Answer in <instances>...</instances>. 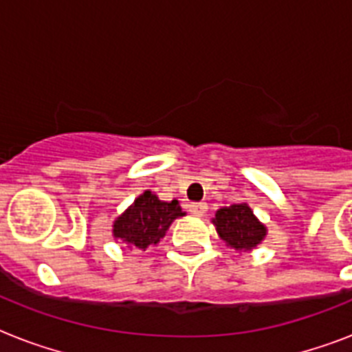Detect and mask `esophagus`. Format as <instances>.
Wrapping results in <instances>:
<instances>
[{"mask_svg": "<svg viewBox=\"0 0 352 352\" xmlns=\"http://www.w3.org/2000/svg\"><path fill=\"white\" fill-rule=\"evenodd\" d=\"M190 212H192L193 215H204L206 214V210H208V204L206 203H192L190 206Z\"/></svg>", "mask_w": 352, "mask_h": 352, "instance_id": "34e87169", "label": "esophagus"}]
</instances>
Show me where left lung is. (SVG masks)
<instances>
[{
    "label": "left lung",
    "mask_w": 352,
    "mask_h": 352,
    "mask_svg": "<svg viewBox=\"0 0 352 352\" xmlns=\"http://www.w3.org/2000/svg\"><path fill=\"white\" fill-rule=\"evenodd\" d=\"M215 230L226 245L237 252L256 248L267 235V226L257 219L246 203L232 204L215 212Z\"/></svg>",
    "instance_id": "1"
}]
</instances>
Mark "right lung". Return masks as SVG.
Returning a JSON list of instances; mask_svg holds the SVG:
<instances>
[{
    "instance_id": "1",
    "label": "right lung",
    "mask_w": 352,
    "mask_h": 352,
    "mask_svg": "<svg viewBox=\"0 0 352 352\" xmlns=\"http://www.w3.org/2000/svg\"><path fill=\"white\" fill-rule=\"evenodd\" d=\"M182 215L184 212L179 206V201L173 199L171 203H166L146 190L124 214L115 219L113 237L126 243L129 248L146 250L148 246L157 245L166 235L171 223Z\"/></svg>"
}]
</instances>
